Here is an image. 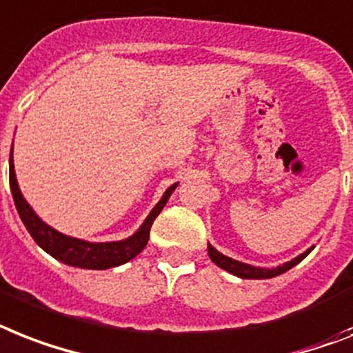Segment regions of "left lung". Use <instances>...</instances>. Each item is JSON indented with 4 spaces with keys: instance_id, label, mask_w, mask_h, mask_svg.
I'll list each match as a JSON object with an SVG mask.
<instances>
[{
    "instance_id": "1",
    "label": "left lung",
    "mask_w": 353,
    "mask_h": 353,
    "mask_svg": "<svg viewBox=\"0 0 353 353\" xmlns=\"http://www.w3.org/2000/svg\"><path fill=\"white\" fill-rule=\"evenodd\" d=\"M206 250H208V256H210L212 263H216V265L219 266V268H223V270L230 272L232 276L241 277V279H270V277L281 276V274H285L286 270L294 268L297 263H301V261L305 259V257L314 250V246H310L308 250H305L303 254H299V256L294 257L292 261H286L283 265L276 266V268H261V266H254L248 265V263H241V261L232 259V257L225 256V254H221L219 250H216L210 243H208V248H206Z\"/></svg>"
}]
</instances>
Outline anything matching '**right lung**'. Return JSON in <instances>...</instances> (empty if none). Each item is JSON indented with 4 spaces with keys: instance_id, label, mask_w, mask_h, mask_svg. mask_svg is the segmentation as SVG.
Returning <instances> with one entry per match:
<instances>
[{
    "instance_id": "add662e5",
    "label": "right lung",
    "mask_w": 353,
    "mask_h": 353,
    "mask_svg": "<svg viewBox=\"0 0 353 353\" xmlns=\"http://www.w3.org/2000/svg\"><path fill=\"white\" fill-rule=\"evenodd\" d=\"M8 170H10V190H12L14 203H16V208H18V214L21 217L23 225L27 226L28 234L32 236L34 241L41 246L47 254H50L54 259L61 261V263H65L68 266L88 268V270H107V268H112V266L125 265L130 259H134L147 246L152 223L159 216V212L163 210V206L167 205L172 192L176 190L177 185H179V183H174L172 186H168L161 199L150 210L147 219L143 221V225L130 237L121 239V241L90 243L85 241V239H77V237L65 236L61 232H57L56 228L47 225L34 212L32 206L28 205L27 199L23 197L21 190H19L18 179H16V170H14L12 148H10Z\"/></svg>"
}]
</instances>
